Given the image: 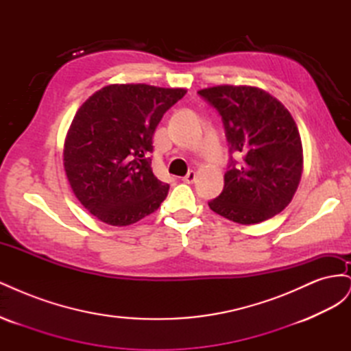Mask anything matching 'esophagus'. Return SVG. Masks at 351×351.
I'll use <instances>...</instances> for the list:
<instances>
[{
    "instance_id": "34e87169",
    "label": "esophagus",
    "mask_w": 351,
    "mask_h": 351,
    "mask_svg": "<svg viewBox=\"0 0 351 351\" xmlns=\"http://www.w3.org/2000/svg\"><path fill=\"white\" fill-rule=\"evenodd\" d=\"M196 180V173L195 171H189L184 177H183V182L187 184H192Z\"/></svg>"
}]
</instances>
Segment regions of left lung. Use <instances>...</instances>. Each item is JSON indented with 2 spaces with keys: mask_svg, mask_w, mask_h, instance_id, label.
<instances>
[{
  "mask_svg": "<svg viewBox=\"0 0 351 351\" xmlns=\"http://www.w3.org/2000/svg\"><path fill=\"white\" fill-rule=\"evenodd\" d=\"M222 119L230 154L224 189L208 202L215 214L237 224L267 221L290 204L303 171V147L295 121L268 92L222 84L197 92Z\"/></svg>",
  "mask_w": 351,
  "mask_h": 351,
  "instance_id": "1",
  "label": "left lung"
}]
</instances>
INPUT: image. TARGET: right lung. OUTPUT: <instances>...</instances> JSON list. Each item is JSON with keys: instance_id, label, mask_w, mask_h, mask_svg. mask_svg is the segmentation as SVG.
<instances>
[{"instance_id": "add662e5", "label": "right lung", "mask_w": 351, "mask_h": 351, "mask_svg": "<svg viewBox=\"0 0 351 351\" xmlns=\"http://www.w3.org/2000/svg\"><path fill=\"white\" fill-rule=\"evenodd\" d=\"M186 89L110 84L77 110L64 143V169L80 204L105 224L124 227L155 212L169 186L151 167L162 115Z\"/></svg>"}]
</instances>
